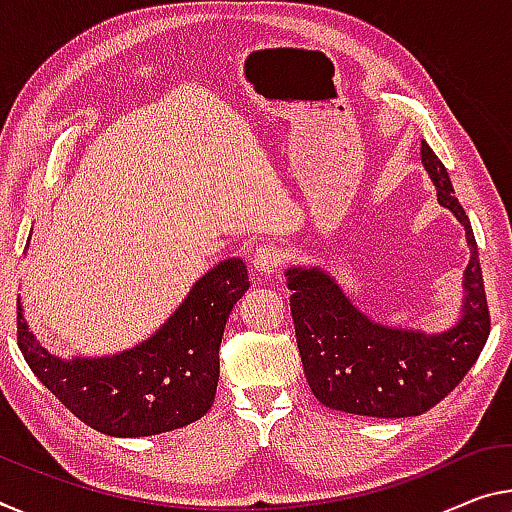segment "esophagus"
<instances>
[{"instance_id":"34e87169","label":"esophagus","mask_w":512,"mask_h":512,"mask_svg":"<svg viewBox=\"0 0 512 512\" xmlns=\"http://www.w3.org/2000/svg\"><path fill=\"white\" fill-rule=\"evenodd\" d=\"M253 266H255V271L262 275L278 273L282 266V250L275 246V243H264V246H259L255 250Z\"/></svg>"}]
</instances>
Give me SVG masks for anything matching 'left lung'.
Returning a JSON list of instances; mask_svg holds the SVG:
<instances>
[{
	"instance_id": "1",
	"label": "left lung",
	"mask_w": 512,
	"mask_h": 512,
	"mask_svg": "<svg viewBox=\"0 0 512 512\" xmlns=\"http://www.w3.org/2000/svg\"><path fill=\"white\" fill-rule=\"evenodd\" d=\"M421 164L440 205L465 227L472 248L462 282V316L440 335L389 328L362 314L326 271L291 266L285 275L296 344L312 394L326 408L383 419L424 415L458 387L488 342L490 312L472 225L426 141H421Z\"/></svg>"
}]
</instances>
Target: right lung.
<instances>
[{
    "mask_svg": "<svg viewBox=\"0 0 512 512\" xmlns=\"http://www.w3.org/2000/svg\"><path fill=\"white\" fill-rule=\"evenodd\" d=\"M248 287L243 259H225L202 275L143 344L104 358L72 360L40 346L18 298V346L40 383L86 426L111 437L168 433L212 408L227 316Z\"/></svg>",
    "mask_w": 512,
    "mask_h": 512,
    "instance_id": "obj_1",
    "label": "right lung"
}]
</instances>
